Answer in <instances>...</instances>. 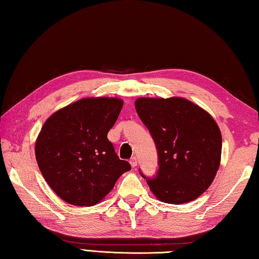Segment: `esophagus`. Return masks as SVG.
I'll return each instance as SVG.
<instances>
[{"label": "esophagus", "instance_id": "34e87169", "mask_svg": "<svg viewBox=\"0 0 259 259\" xmlns=\"http://www.w3.org/2000/svg\"><path fill=\"white\" fill-rule=\"evenodd\" d=\"M130 164L133 168H135L137 166V158L136 157H133L130 159Z\"/></svg>", "mask_w": 259, "mask_h": 259}]
</instances>
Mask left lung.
I'll use <instances>...</instances> for the list:
<instances>
[{"mask_svg":"<svg viewBox=\"0 0 259 259\" xmlns=\"http://www.w3.org/2000/svg\"><path fill=\"white\" fill-rule=\"evenodd\" d=\"M137 113L156 144L159 169L147 178L159 200H195L211 185L221 164L222 134L216 121L184 98H139Z\"/></svg>","mask_w":259,"mask_h":259,"instance_id":"1","label":"left lung"}]
</instances>
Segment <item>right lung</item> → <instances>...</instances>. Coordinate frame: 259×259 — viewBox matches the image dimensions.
Segmentation results:
<instances>
[{
  "label": "right lung",
  "mask_w": 259,
  "mask_h": 259,
  "mask_svg": "<svg viewBox=\"0 0 259 259\" xmlns=\"http://www.w3.org/2000/svg\"><path fill=\"white\" fill-rule=\"evenodd\" d=\"M122 106L118 98H84L58 110L43 124L35 141L36 162L65 202L97 205L131 169L107 137Z\"/></svg>",
  "instance_id": "obj_1"
}]
</instances>
